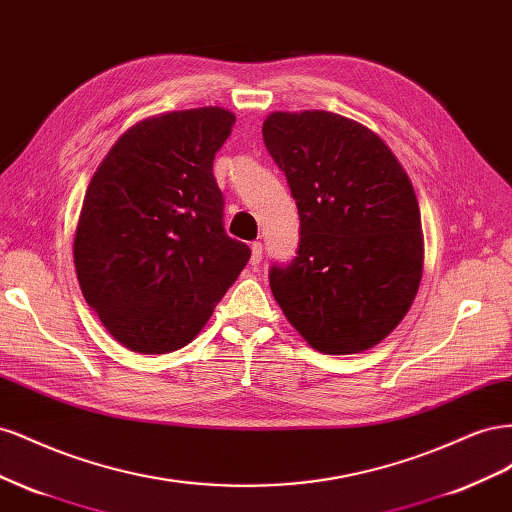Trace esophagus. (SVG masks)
I'll return each instance as SVG.
<instances>
[{
  "label": "esophagus",
  "instance_id": "34e87169",
  "mask_svg": "<svg viewBox=\"0 0 512 512\" xmlns=\"http://www.w3.org/2000/svg\"><path fill=\"white\" fill-rule=\"evenodd\" d=\"M262 250H265V247H262L260 241L252 243V265H258V262L262 260Z\"/></svg>",
  "mask_w": 512,
  "mask_h": 512
}]
</instances>
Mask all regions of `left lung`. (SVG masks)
Here are the masks:
<instances>
[{
	"instance_id": "left-lung-1",
	"label": "left lung",
	"mask_w": 512,
	"mask_h": 512,
	"mask_svg": "<svg viewBox=\"0 0 512 512\" xmlns=\"http://www.w3.org/2000/svg\"><path fill=\"white\" fill-rule=\"evenodd\" d=\"M262 138L301 220L299 256L269 275L275 301L318 352L374 348L404 320L423 275L408 173L376 132L329 111H275Z\"/></svg>"
}]
</instances>
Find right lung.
I'll return each mask as SVG.
<instances>
[{"mask_svg": "<svg viewBox=\"0 0 512 512\" xmlns=\"http://www.w3.org/2000/svg\"><path fill=\"white\" fill-rule=\"evenodd\" d=\"M232 123L222 106L147 117L117 138L87 185L76 280L132 352L188 346L250 260V247L224 232L213 177Z\"/></svg>", "mask_w": 512, "mask_h": 512, "instance_id": "obj_1", "label": "right lung"}]
</instances>
